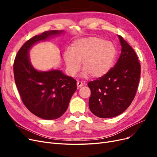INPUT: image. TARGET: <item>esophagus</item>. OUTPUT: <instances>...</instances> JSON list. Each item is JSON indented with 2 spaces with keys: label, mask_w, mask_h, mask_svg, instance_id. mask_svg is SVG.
<instances>
[{
  "label": "esophagus",
  "mask_w": 157,
  "mask_h": 157,
  "mask_svg": "<svg viewBox=\"0 0 157 157\" xmlns=\"http://www.w3.org/2000/svg\"><path fill=\"white\" fill-rule=\"evenodd\" d=\"M77 88H80L82 87L83 86V83L81 82V81H77Z\"/></svg>",
  "instance_id": "obj_1"
}]
</instances>
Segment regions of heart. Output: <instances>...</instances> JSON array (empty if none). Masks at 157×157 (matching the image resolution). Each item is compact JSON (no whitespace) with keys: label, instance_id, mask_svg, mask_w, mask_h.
<instances>
[{"label":"heart","instance_id":"obj_1","mask_svg":"<svg viewBox=\"0 0 157 157\" xmlns=\"http://www.w3.org/2000/svg\"><path fill=\"white\" fill-rule=\"evenodd\" d=\"M116 56V49L111 42L101 38L89 37L73 42L71 51L64 52V60L68 73L74 77L81 63L82 76L101 77L110 69Z\"/></svg>","mask_w":157,"mask_h":157}]
</instances>
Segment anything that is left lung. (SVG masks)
<instances>
[{"label":"left lung","mask_w":157,"mask_h":157,"mask_svg":"<svg viewBox=\"0 0 157 157\" xmlns=\"http://www.w3.org/2000/svg\"><path fill=\"white\" fill-rule=\"evenodd\" d=\"M122 50L115 65L98 79L90 81L89 108L99 118L121 115L134 99L140 82L141 65L134 50L121 36Z\"/></svg>","instance_id":"left-lung-1"}]
</instances>
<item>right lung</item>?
I'll use <instances>...</instances> for the list:
<instances>
[{
    "mask_svg": "<svg viewBox=\"0 0 157 157\" xmlns=\"http://www.w3.org/2000/svg\"><path fill=\"white\" fill-rule=\"evenodd\" d=\"M62 32L52 30L32 37L19 50L13 62L14 80L23 104L46 120L56 119L66 111L77 90V80L59 70L37 71L29 61V50L36 42Z\"/></svg>",
    "mask_w": 157,
    "mask_h": 157,
    "instance_id": "1",
    "label": "right lung"
}]
</instances>
